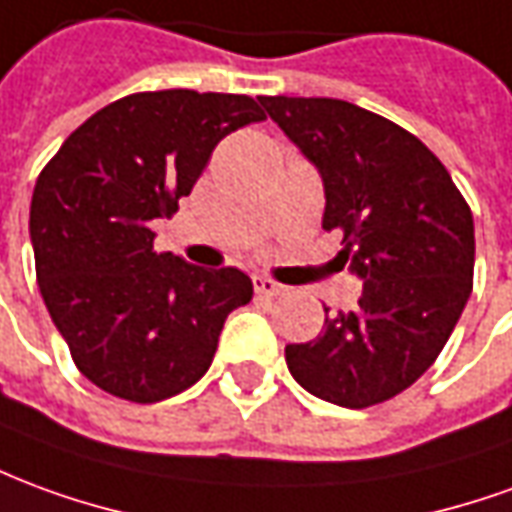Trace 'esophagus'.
Returning <instances> with one entry per match:
<instances>
[{"instance_id":"34e87169","label":"esophagus","mask_w":512,"mask_h":512,"mask_svg":"<svg viewBox=\"0 0 512 512\" xmlns=\"http://www.w3.org/2000/svg\"><path fill=\"white\" fill-rule=\"evenodd\" d=\"M255 293L257 296H282V293H285V285H280V282L268 280V277H260V274H257Z\"/></svg>"}]
</instances>
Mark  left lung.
Here are the masks:
<instances>
[{
	"label": "left lung",
	"mask_w": 512,
	"mask_h": 512,
	"mask_svg": "<svg viewBox=\"0 0 512 512\" xmlns=\"http://www.w3.org/2000/svg\"><path fill=\"white\" fill-rule=\"evenodd\" d=\"M324 182V230L363 280L355 310L324 318L285 363L332 405H380L435 363L471 296L474 219L449 171L416 135L371 110L316 96H260ZM330 313V307H324Z\"/></svg>",
	"instance_id": "1"
}]
</instances>
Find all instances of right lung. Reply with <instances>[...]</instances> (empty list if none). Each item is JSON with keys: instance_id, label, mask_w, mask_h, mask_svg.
Masks as SVG:
<instances>
[{"instance_id": "right-lung-1", "label": "right lung", "mask_w": 512, "mask_h": 512, "mask_svg": "<svg viewBox=\"0 0 512 512\" xmlns=\"http://www.w3.org/2000/svg\"><path fill=\"white\" fill-rule=\"evenodd\" d=\"M263 119L252 96L132 94L71 132L41 171L30 205L38 288L96 388L152 405L205 377L252 280L157 255L152 221L191 194L221 138Z\"/></svg>"}]
</instances>
